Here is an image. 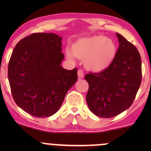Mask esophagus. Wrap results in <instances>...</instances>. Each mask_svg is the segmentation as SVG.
I'll list each match as a JSON object with an SVG mask.
<instances>
[{
  "mask_svg": "<svg viewBox=\"0 0 151 151\" xmlns=\"http://www.w3.org/2000/svg\"><path fill=\"white\" fill-rule=\"evenodd\" d=\"M77 76H78L79 79H82L83 77H84V73L82 70H78L77 71Z\"/></svg>",
  "mask_w": 151,
  "mask_h": 151,
  "instance_id": "obj_1",
  "label": "esophagus"
}]
</instances>
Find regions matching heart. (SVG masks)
Wrapping results in <instances>:
<instances>
[{
  "mask_svg": "<svg viewBox=\"0 0 151 151\" xmlns=\"http://www.w3.org/2000/svg\"><path fill=\"white\" fill-rule=\"evenodd\" d=\"M118 53V45L110 38L103 35H94L80 38L71 49L65 50L69 60L74 58L84 60L85 68L93 72H101L107 69L115 60Z\"/></svg>",
  "mask_w": 151,
  "mask_h": 151,
  "instance_id": "heart-1",
  "label": "heart"
}]
</instances>
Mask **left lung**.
Returning a JSON list of instances; mask_svg holds the SVG:
<instances>
[{
	"label": "left lung",
	"instance_id": "obj_1",
	"mask_svg": "<svg viewBox=\"0 0 151 151\" xmlns=\"http://www.w3.org/2000/svg\"><path fill=\"white\" fill-rule=\"evenodd\" d=\"M118 53L111 66L100 73L85 76L89 85L86 101L91 112L112 118L130 107L142 81L141 57L137 49L116 33Z\"/></svg>",
	"mask_w": 151,
	"mask_h": 151
}]
</instances>
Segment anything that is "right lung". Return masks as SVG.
Masks as SVG:
<instances>
[{
	"mask_svg": "<svg viewBox=\"0 0 151 151\" xmlns=\"http://www.w3.org/2000/svg\"><path fill=\"white\" fill-rule=\"evenodd\" d=\"M62 39L55 33H33L21 39L12 52L8 67L11 91L15 103L30 115H54L77 82V68L60 66L64 58Z\"/></svg>",
	"mask_w": 151,
	"mask_h": 151,
	"instance_id": "right-lung-1",
	"label": "right lung"
}]
</instances>
